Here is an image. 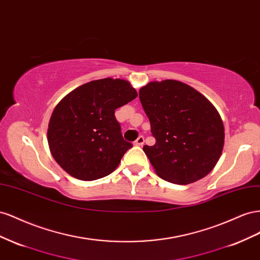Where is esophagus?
<instances>
[{"instance_id":"obj_1","label":"esophagus","mask_w":260,"mask_h":260,"mask_svg":"<svg viewBox=\"0 0 260 260\" xmlns=\"http://www.w3.org/2000/svg\"><path fill=\"white\" fill-rule=\"evenodd\" d=\"M144 142H145V138L143 136H139L135 142H134V145L135 146H143L144 145Z\"/></svg>"}]
</instances>
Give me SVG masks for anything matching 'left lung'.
<instances>
[{"label":"left lung","mask_w":260,"mask_h":260,"mask_svg":"<svg viewBox=\"0 0 260 260\" xmlns=\"http://www.w3.org/2000/svg\"><path fill=\"white\" fill-rule=\"evenodd\" d=\"M139 99L155 138L143 150L157 175L186 185L210 173L224 145L223 122L212 103L173 79L150 81L140 88Z\"/></svg>","instance_id":"obj_1"}]
</instances>
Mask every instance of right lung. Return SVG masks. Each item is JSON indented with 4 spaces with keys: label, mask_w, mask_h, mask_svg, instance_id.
I'll use <instances>...</instances> for the list:
<instances>
[{
    "label": "right lung",
    "mask_w": 260,
    "mask_h": 260,
    "mask_svg": "<svg viewBox=\"0 0 260 260\" xmlns=\"http://www.w3.org/2000/svg\"><path fill=\"white\" fill-rule=\"evenodd\" d=\"M137 97L127 80L89 81L68 93L52 112L48 144L65 172L81 181L112 173L132 144L124 140L114 111Z\"/></svg>",
    "instance_id": "obj_1"
}]
</instances>
